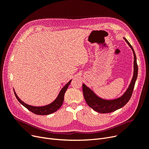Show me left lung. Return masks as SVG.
<instances>
[{
    "instance_id": "obj_1",
    "label": "left lung",
    "mask_w": 149,
    "mask_h": 149,
    "mask_svg": "<svg viewBox=\"0 0 149 149\" xmlns=\"http://www.w3.org/2000/svg\"><path fill=\"white\" fill-rule=\"evenodd\" d=\"M123 38L131 48L134 56V70L133 78L128 88L127 89L125 93L121 97L117 99H115V100H106L98 97L90 88L87 87L84 84H82V91L85 100H86L89 107L98 113H108L122 108L129 102L132 95L134 84H135V82L138 76V68L136 62V56L132 46L130 45L129 41L125 38Z\"/></svg>"
}]
</instances>
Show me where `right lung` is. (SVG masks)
<instances>
[{
	"label": "right lung",
	"mask_w": 149,
	"mask_h": 149,
	"mask_svg": "<svg viewBox=\"0 0 149 149\" xmlns=\"http://www.w3.org/2000/svg\"><path fill=\"white\" fill-rule=\"evenodd\" d=\"M71 81H72V80H70L65 85V86L62 88V90L59 92L58 97H56V100L53 102H52L51 104H49L48 105L42 106V107H35V106L28 105L25 102H24L22 101H21L20 99L16 95L15 90H14V93H15V95L18 101L22 105H24V107L26 108L28 110H30V111L33 112V113H34V114H36V115H47L52 114V113L56 111L61 107V105H62L63 102V99H64L65 93L67 91V89L68 88Z\"/></svg>",
	"instance_id": "add662e5"
}]
</instances>
